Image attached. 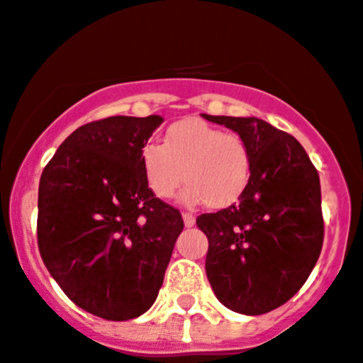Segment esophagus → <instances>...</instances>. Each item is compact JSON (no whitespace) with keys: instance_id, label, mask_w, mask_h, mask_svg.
<instances>
[{"instance_id":"34e87169","label":"esophagus","mask_w":363,"mask_h":363,"mask_svg":"<svg viewBox=\"0 0 363 363\" xmlns=\"http://www.w3.org/2000/svg\"><path fill=\"white\" fill-rule=\"evenodd\" d=\"M182 220H184L186 227H193L195 225V216L189 213H182Z\"/></svg>"}]
</instances>
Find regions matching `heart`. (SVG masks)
I'll use <instances>...</instances> for the list:
<instances>
[{"instance_id":"1","label":"heart","mask_w":363,"mask_h":363,"mask_svg":"<svg viewBox=\"0 0 363 363\" xmlns=\"http://www.w3.org/2000/svg\"><path fill=\"white\" fill-rule=\"evenodd\" d=\"M150 191L161 200L188 182L182 200L189 206L207 202L213 209L232 206L245 195L252 181V152L238 133L196 118L172 124L164 142H149L140 152Z\"/></svg>"}]
</instances>
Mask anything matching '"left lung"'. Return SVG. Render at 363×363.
Returning <instances> with one entry per match:
<instances>
[{
    "label": "left lung",
    "instance_id": "1",
    "mask_svg": "<svg viewBox=\"0 0 363 363\" xmlns=\"http://www.w3.org/2000/svg\"><path fill=\"white\" fill-rule=\"evenodd\" d=\"M202 117L241 135L252 152V181L239 202L196 218L209 239L207 279L227 308L266 314L301 289L321 253L318 170L294 136L260 118Z\"/></svg>",
    "mask_w": 363,
    "mask_h": 363
}]
</instances>
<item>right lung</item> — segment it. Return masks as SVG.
Instances as JSON below:
<instances>
[{"instance_id": "obj_1", "label": "right lung", "mask_w": 363, "mask_h": 363, "mask_svg": "<svg viewBox=\"0 0 363 363\" xmlns=\"http://www.w3.org/2000/svg\"><path fill=\"white\" fill-rule=\"evenodd\" d=\"M160 115L108 117L77 128L38 184L37 241L45 267L83 311L128 321L163 286L181 213L150 191L140 152Z\"/></svg>"}]
</instances>
